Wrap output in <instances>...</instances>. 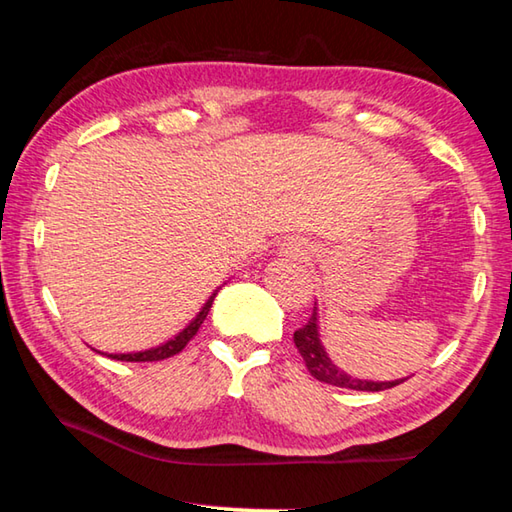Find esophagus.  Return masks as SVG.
I'll return each instance as SVG.
<instances>
[{
    "mask_svg": "<svg viewBox=\"0 0 512 512\" xmlns=\"http://www.w3.org/2000/svg\"><path fill=\"white\" fill-rule=\"evenodd\" d=\"M284 253L291 255V257H302V255H305V246H302V241L291 239V241H287V244H284Z\"/></svg>",
    "mask_w": 512,
    "mask_h": 512,
    "instance_id": "1",
    "label": "esophagus"
}]
</instances>
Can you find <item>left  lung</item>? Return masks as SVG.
Wrapping results in <instances>:
<instances>
[{
  "instance_id": "left-lung-1",
  "label": "left lung",
  "mask_w": 512,
  "mask_h": 512,
  "mask_svg": "<svg viewBox=\"0 0 512 512\" xmlns=\"http://www.w3.org/2000/svg\"><path fill=\"white\" fill-rule=\"evenodd\" d=\"M293 341H296V348L300 352V357L305 359L307 370L314 375L318 381H325V384L339 386V388H352V391H386V388H393L397 384H402L404 379H395V381H368V379H357L345 375L343 370H339L332 363V359L327 357V352L323 348V343L318 339V318H316V307L314 314L307 320V325H302L296 329L293 334Z\"/></svg>"
}]
</instances>
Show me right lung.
Wrapping results in <instances>:
<instances>
[{"instance_id":"obj_1","label":"right lung","mask_w":512,"mask_h":512,"mask_svg":"<svg viewBox=\"0 0 512 512\" xmlns=\"http://www.w3.org/2000/svg\"><path fill=\"white\" fill-rule=\"evenodd\" d=\"M214 298H216V293H212L210 300L205 302V307H203L201 311H198V316L183 329V332H180V334L176 336V339H171V341H167L164 345H158V348H151V350H144V352H133V354H108V357H110V359H117V361H162V359L173 357V354L183 352L185 345L196 336L198 327L203 325V320H205V316H207V311H210Z\"/></svg>"}]
</instances>
